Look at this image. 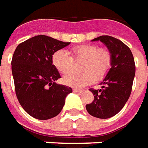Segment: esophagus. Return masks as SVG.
Masks as SVG:
<instances>
[{
    "label": "esophagus",
    "instance_id": "34e87169",
    "mask_svg": "<svg viewBox=\"0 0 148 148\" xmlns=\"http://www.w3.org/2000/svg\"><path fill=\"white\" fill-rule=\"evenodd\" d=\"M73 92H78V93H80V92H84V90H83V89H78V88H73Z\"/></svg>",
    "mask_w": 148,
    "mask_h": 148
}]
</instances>
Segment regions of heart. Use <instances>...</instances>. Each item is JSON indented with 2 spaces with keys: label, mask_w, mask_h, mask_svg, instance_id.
<instances>
[{
  "label": "heart",
  "mask_w": 148,
  "mask_h": 148,
  "mask_svg": "<svg viewBox=\"0 0 148 148\" xmlns=\"http://www.w3.org/2000/svg\"><path fill=\"white\" fill-rule=\"evenodd\" d=\"M71 56L62 50L54 52L51 57L53 65L63 74H66L74 67V61L83 60L81 73H71L64 76L66 85L82 88L91 84L94 80L104 79L112 67V54L107 48L96 44L80 45L70 50Z\"/></svg>",
  "instance_id": "heart-1"
}]
</instances>
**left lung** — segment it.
<instances>
[{
    "instance_id": "8db88e82",
    "label": "left lung",
    "mask_w": 148,
    "mask_h": 148,
    "mask_svg": "<svg viewBox=\"0 0 148 148\" xmlns=\"http://www.w3.org/2000/svg\"><path fill=\"white\" fill-rule=\"evenodd\" d=\"M92 41H101L112 54V67L101 89L90 88L94 100L86 105L88 114L98 119H109L121 110L129 99L135 75V64L130 49L119 39L102 35Z\"/></svg>"
}]
</instances>
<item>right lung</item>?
Instances as JSON below:
<instances>
[{
	"instance_id": "obj_1",
	"label": "right lung",
	"mask_w": 148,
	"mask_h": 148,
	"mask_svg": "<svg viewBox=\"0 0 148 148\" xmlns=\"http://www.w3.org/2000/svg\"><path fill=\"white\" fill-rule=\"evenodd\" d=\"M70 42L46 35H37L21 42L11 62L15 92L24 110L34 119L47 120L60 113L70 87L58 84L61 78L52 64L54 52Z\"/></svg>"
}]
</instances>
